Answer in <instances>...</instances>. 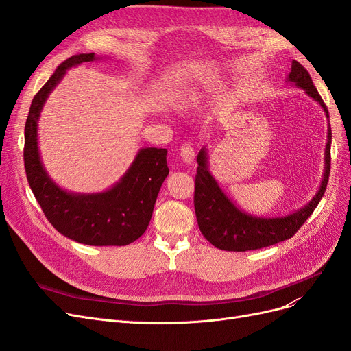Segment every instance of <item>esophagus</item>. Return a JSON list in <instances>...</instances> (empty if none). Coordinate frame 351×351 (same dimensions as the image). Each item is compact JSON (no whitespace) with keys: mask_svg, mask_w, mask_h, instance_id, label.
Here are the masks:
<instances>
[{"mask_svg":"<svg viewBox=\"0 0 351 351\" xmlns=\"http://www.w3.org/2000/svg\"><path fill=\"white\" fill-rule=\"evenodd\" d=\"M180 156H182V161L186 164H192L195 161V149L192 145H183L182 149H180Z\"/></svg>","mask_w":351,"mask_h":351,"instance_id":"34e87169","label":"esophagus"}]
</instances>
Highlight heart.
Here are the masks:
<instances>
[{
  "mask_svg": "<svg viewBox=\"0 0 351 351\" xmlns=\"http://www.w3.org/2000/svg\"><path fill=\"white\" fill-rule=\"evenodd\" d=\"M206 83H197L192 86H186L177 90L173 95V101L177 107H192V105L199 104L205 97Z\"/></svg>",
  "mask_w": 351,
  "mask_h": 351,
  "instance_id": "1",
  "label": "heart"
}]
</instances>
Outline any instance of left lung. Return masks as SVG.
<instances>
[{
    "mask_svg": "<svg viewBox=\"0 0 351 351\" xmlns=\"http://www.w3.org/2000/svg\"><path fill=\"white\" fill-rule=\"evenodd\" d=\"M287 82L303 89L309 97L321 105L328 120V134L325 145V167L322 182L315 196L304 206L291 214L282 217H258L239 208L222 190L209 171V155L206 146L197 154V174L195 187V210L197 226L204 237L214 244L215 247L228 252L256 250L275 243L291 239L306 219L319 204L329 178L331 169V125L325 104L317 93L312 77L307 70L297 62H291V71L287 76Z\"/></svg>",
    "mask_w": 351,
    "mask_h": 351,
    "instance_id": "left-lung-1",
    "label": "left lung"
}]
</instances>
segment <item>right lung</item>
Listing matches in <instances>:
<instances>
[{
  "label": "right lung",
  "instance_id": "obj_1",
  "mask_svg": "<svg viewBox=\"0 0 351 351\" xmlns=\"http://www.w3.org/2000/svg\"><path fill=\"white\" fill-rule=\"evenodd\" d=\"M104 57L77 54L57 67L32 101L25 125V169L29 186L45 217L58 232L89 246H125L146 231L155 202L169 169L167 149L142 147L119 182L98 193L60 187L42 162L38 141L40 112L69 69Z\"/></svg>",
  "mask_w": 351,
  "mask_h": 351
}]
</instances>
